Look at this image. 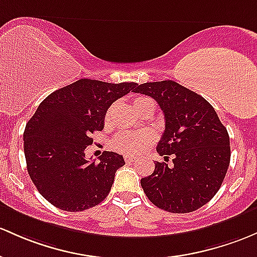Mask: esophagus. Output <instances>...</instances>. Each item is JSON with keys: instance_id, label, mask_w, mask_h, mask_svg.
I'll use <instances>...</instances> for the list:
<instances>
[{"instance_id": "34e87169", "label": "esophagus", "mask_w": 257, "mask_h": 257, "mask_svg": "<svg viewBox=\"0 0 257 257\" xmlns=\"http://www.w3.org/2000/svg\"><path fill=\"white\" fill-rule=\"evenodd\" d=\"M124 161H125V162H133V161H135V157L134 156H132V155H125V156H124Z\"/></svg>"}]
</instances>
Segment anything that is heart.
I'll return each mask as SVG.
<instances>
[{
  "instance_id": "b5f03b06",
  "label": "heart",
  "mask_w": 257,
  "mask_h": 257,
  "mask_svg": "<svg viewBox=\"0 0 257 257\" xmlns=\"http://www.w3.org/2000/svg\"><path fill=\"white\" fill-rule=\"evenodd\" d=\"M148 102H152L149 97L139 96L134 100V107H140ZM109 112H107L106 120L109 119ZM154 142V135L151 132H125L118 134L113 140V148L123 154H140L149 148Z\"/></svg>"
}]
</instances>
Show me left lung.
Wrapping results in <instances>:
<instances>
[{"label": "left lung", "instance_id": "1", "mask_svg": "<svg viewBox=\"0 0 257 257\" xmlns=\"http://www.w3.org/2000/svg\"><path fill=\"white\" fill-rule=\"evenodd\" d=\"M134 92L151 96L165 114V132L156 150L173 166L155 163L140 180L144 193L159 208L188 213L207 204L221 188L230 161L229 135L215 108L173 80L140 84Z\"/></svg>", "mask_w": 257, "mask_h": 257}]
</instances>
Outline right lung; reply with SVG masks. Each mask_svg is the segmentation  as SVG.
Wrapping results in <instances>:
<instances>
[{
    "label": "right lung",
    "mask_w": 257,
    "mask_h": 257,
    "mask_svg": "<svg viewBox=\"0 0 257 257\" xmlns=\"http://www.w3.org/2000/svg\"><path fill=\"white\" fill-rule=\"evenodd\" d=\"M137 86L80 79L39 105L25 126L24 154L30 178L53 206L78 212L108 195L123 156L105 151L90 162L84 151L92 144L90 135L103 129L108 107Z\"/></svg>",
    "instance_id": "add662e5"
}]
</instances>
